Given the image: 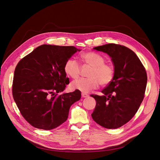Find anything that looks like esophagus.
I'll return each mask as SVG.
<instances>
[{
  "instance_id": "34e87169",
  "label": "esophagus",
  "mask_w": 160,
  "mask_h": 160,
  "mask_svg": "<svg viewBox=\"0 0 160 160\" xmlns=\"http://www.w3.org/2000/svg\"><path fill=\"white\" fill-rule=\"evenodd\" d=\"M81 95H82V97H83V98H89V96L88 93H81Z\"/></svg>"
}]
</instances>
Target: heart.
<instances>
[{
    "mask_svg": "<svg viewBox=\"0 0 160 160\" xmlns=\"http://www.w3.org/2000/svg\"><path fill=\"white\" fill-rule=\"evenodd\" d=\"M81 59L85 64L91 67L88 72V78H80L72 81L71 87L72 89L87 93L101 86H107L113 81L115 77L114 67L105 63L103 56L95 52H88L81 54ZM64 71L67 75L77 79L81 73V65L76 59L70 58L64 65Z\"/></svg>",
    "mask_w": 160,
    "mask_h": 160,
    "instance_id": "heart-1",
    "label": "heart"
}]
</instances>
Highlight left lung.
Listing matches in <instances>:
<instances>
[{"instance_id": "1", "label": "left lung", "mask_w": 160, "mask_h": 160, "mask_svg": "<svg viewBox=\"0 0 160 160\" xmlns=\"http://www.w3.org/2000/svg\"><path fill=\"white\" fill-rule=\"evenodd\" d=\"M108 53L114 64L113 81L102 90L103 96L92 94L96 101L92 118L101 126L116 129L132 119L144 98L147 72L136 54L123 45L109 43L94 47Z\"/></svg>"}]
</instances>
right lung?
<instances>
[{"label":"right lung","instance_id":"right-lung-1","mask_svg":"<svg viewBox=\"0 0 160 160\" xmlns=\"http://www.w3.org/2000/svg\"><path fill=\"white\" fill-rule=\"evenodd\" d=\"M77 51L73 46L42 45L18 62L13 99L22 117L34 128L49 130L59 126L67 119L71 106L81 99L79 90L58 94L69 83L65 62Z\"/></svg>","mask_w":160,"mask_h":160}]
</instances>
